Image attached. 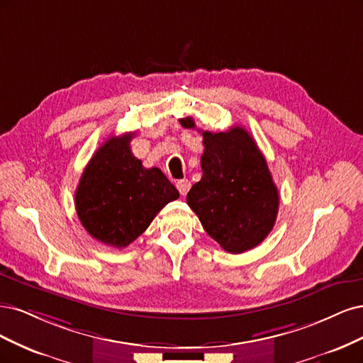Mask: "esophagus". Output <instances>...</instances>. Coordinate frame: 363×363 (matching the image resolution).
<instances>
[{
    "instance_id": "esophagus-1",
    "label": "esophagus",
    "mask_w": 363,
    "mask_h": 363,
    "mask_svg": "<svg viewBox=\"0 0 363 363\" xmlns=\"http://www.w3.org/2000/svg\"><path fill=\"white\" fill-rule=\"evenodd\" d=\"M190 186H191V184H190L189 179H181V181L177 182V189L181 193V196H185L186 193H189Z\"/></svg>"
}]
</instances>
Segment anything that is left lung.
I'll use <instances>...</instances> for the list:
<instances>
[{
	"instance_id": "8db88e82",
	"label": "left lung",
	"mask_w": 363,
	"mask_h": 363,
	"mask_svg": "<svg viewBox=\"0 0 363 363\" xmlns=\"http://www.w3.org/2000/svg\"><path fill=\"white\" fill-rule=\"evenodd\" d=\"M196 128L191 118L179 119ZM202 179L186 194L206 233L229 253L247 252L272 232L279 193L253 137L241 126L225 133L202 131Z\"/></svg>"
}]
</instances>
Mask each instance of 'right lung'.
Returning a JSON list of instances; mask_svg holds the SVG:
<instances>
[{"label": "right lung", "instance_id": "add662e5", "mask_svg": "<svg viewBox=\"0 0 363 363\" xmlns=\"http://www.w3.org/2000/svg\"><path fill=\"white\" fill-rule=\"evenodd\" d=\"M133 137L108 138L89 161L75 191L81 225L93 238L118 249L142 235L162 206L179 197L164 173L146 169L133 155Z\"/></svg>", "mask_w": 363, "mask_h": 363}]
</instances>
